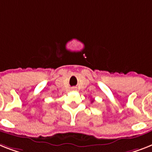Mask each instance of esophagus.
Returning <instances> with one entry per match:
<instances>
[{"mask_svg":"<svg viewBox=\"0 0 152 152\" xmlns=\"http://www.w3.org/2000/svg\"><path fill=\"white\" fill-rule=\"evenodd\" d=\"M72 90H73V91H76V87H72Z\"/></svg>","mask_w":152,"mask_h":152,"instance_id":"34e87169","label":"esophagus"}]
</instances>
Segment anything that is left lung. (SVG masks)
Returning <instances> with one entry per match:
<instances>
[{"label": "left lung", "instance_id": "left-lung-1", "mask_svg": "<svg viewBox=\"0 0 152 152\" xmlns=\"http://www.w3.org/2000/svg\"><path fill=\"white\" fill-rule=\"evenodd\" d=\"M94 102V101H92V102Z\"/></svg>", "mask_w": 152, "mask_h": 152}]
</instances>
